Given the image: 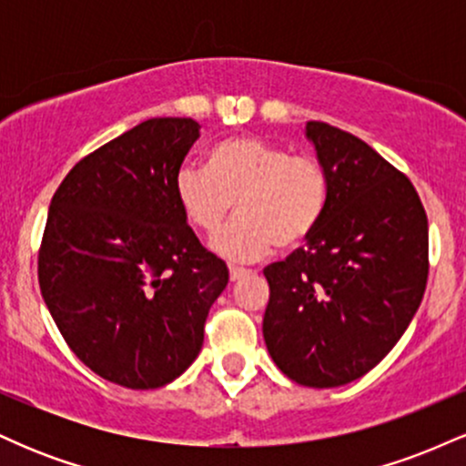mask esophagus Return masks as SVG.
<instances>
[{"mask_svg": "<svg viewBox=\"0 0 466 466\" xmlns=\"http://www.w3.org/2000/svg\"><path fill=\"white\" fill-rule=\"evenodd\" d=\"M249 274H251V271L245 269V267H229V280H232V282H237V280H240V278H245Z\"/></svg>", "mask_w": 466, "mask_h": 466, "instance_id": "34e87169", "label": "esophagus"}]
</instances>
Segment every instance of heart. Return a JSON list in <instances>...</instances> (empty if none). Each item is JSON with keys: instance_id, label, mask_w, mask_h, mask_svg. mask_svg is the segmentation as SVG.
Instances as JSON below:
<instances>
[{"instance_id": "heart-1", "label": "heart", "mask_w": 466, "mask_h": 466, "mask_svg": "<svg viewBox=\"0 0 466 466\" xmlns=\"http://www.w3.org/2000/svg\"><path fill=\"white\" fill-rule=\"evenodd\" d=\"M330 177L315 155H291L260 137L238 136L208 151L206 168L175 175V199L192 228L217 234L237 203L238 218L212 240L229 260H256L302 248L322 223Z\"/></svg>"}]
</instances>
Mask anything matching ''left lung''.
<instances>
[{"mask_svg": "<svg viewBox=\"0 0 466 466\" xmlns=\"http://www.w3.org/2000/svg\"><path fill=\"white\" fill-rule=\"evenodd\" d=\"M330 177L322 223L265 267L263 335L276 366L309 388L372 370L405 333L430 274L427 215L408 175L326 122H307Z\"/></svg>", "mask_w": 466, "mask_h": 466, "instance_id": "8db88e82", "label": "left lung"}]
</instances>
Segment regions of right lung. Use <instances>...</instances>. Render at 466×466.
Here are the masks:
<instances>
[{
  "instance_id": "add662e5",
  "label": "right lung",
  "mask_w": 466,
  "mask_h": 466,
  "mask_svg": "<svg viewBox=\"0 0 466 466\" xmlns=\"http://www.w3.org/2000/svg\"><path fill=\"white\" fill-rule=\"evenodd\" d=\"M192 117H151L85 155L52 197L39 287L74 355L106 381L162 388L199 355L228 267L175 199L199 137Z\"/></svg>"
}]
</instances>
